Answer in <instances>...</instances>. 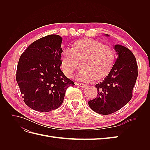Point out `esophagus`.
I'll use <instances>...</instances> for the list:
<instances>
[{"mask_svg":"<svg viewBox=\"0 0 150 150\" xmlns=\"http://www.w3.org/2000/svg\"><path fill=\"white\" fill-rule=\"evenodd\" d=\"M76 84L78 85V86H79V87L81 88H85L87 86V85L85 84H82V83H76Z\"/></svg>","mask_w":150,"mask_h":150,"instance_id":"esophagus-1","label":"esophagus"}]
</instances>
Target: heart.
I'll list each match as a JSON object with an SVG mask.
<instances>
[{"label":"heart","mask_w":150,"mask_h":150,"mask_svg":"<svg viewBox=\"0 0 150 150\" xmlns=\"http://www.w3.org/2000/svg\"><path fill=\"white\" fill-rule=\"evenodd\" d=\"M115 61V52L111 46L99 40L85 39L76 41L72 49L63 50L61 66L64 73L72 78L82 65L83 67L77 77L82 81H89L100 79L107 76Z\"/></svg>","instance_id":"heart-1"}]
</instances>
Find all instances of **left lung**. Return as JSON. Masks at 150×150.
<instances>
[{
    "mask_svg": "<svg viewBox=\"0 0 150 150\" xmlns=\"http://www.w3.org/2000/svg\"><path fill=\"white\" fill-rule=\"evenodd\" d=\"M115 50L117 57L114 65L102 82L96 84L98 97L88 102L94 111L104 115L120 110L131 100L138 77V65L133 52L120 44L115 45Z\"/></svg>",
    "mask_w": 150,
    "mask_h": 150,
    "instance_id": "8db88e82",
    "label": "left lung"
}]
</instances>
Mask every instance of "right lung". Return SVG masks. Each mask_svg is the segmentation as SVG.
Instances as JSON below:
<instances>
[{
  "label": "right lung",
  "instance_id": "obj_1",
  "mask_svg": "<svg viewBox=\"0 0 150 150\" xmlns=\"http://www.w3.org/2000/svg\"><path fill=\"white\" fill-rule=\"evenodd\" d=\"M62 39L56 34L40 38L20 57L16 80L24 103L35 111L58 108L67 88L75 85L61 70Z\"/></svg>",
  "mask_w": 150,
  "mask_h": 150
}]
</instances>
